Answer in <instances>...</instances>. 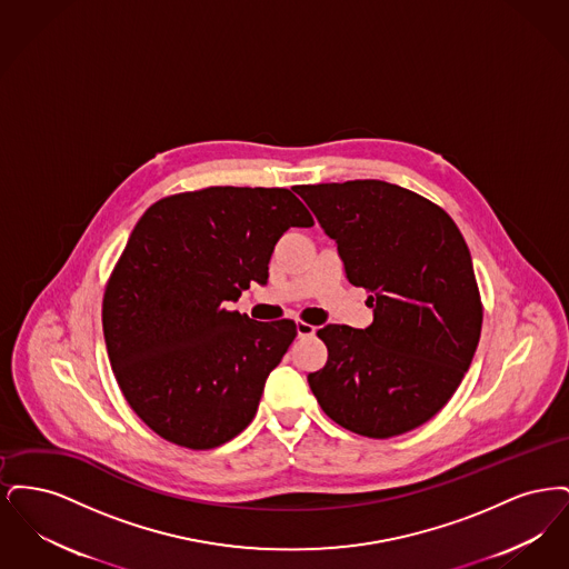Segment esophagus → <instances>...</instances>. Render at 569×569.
Masks as SVG:
<instances>
[{
    "label": "esophagus",
    "instance_id": "34e87169",
    "mask_svg": "<svg viewBox=\"0 0 569 569\" xmlns=\"http://www.w3.org/2000/svg\"><path fill=\"white\" fill-rule=\"evenodd\" d=\"M297 335L300 339L313 337L316 335V326L307 325V322H297Z\"/></svg>",
    "mask_w": 569,
    "mask_h": 569
}]
</instances>
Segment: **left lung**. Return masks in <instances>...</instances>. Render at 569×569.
Returning <instances> with one entry per match:
<instances>
[{
    "label": "left lung",
    "mask_w": 569,
    "mask_h": 569,
    "mask_svg": "<svg viewBox=\"0 0 569 569\" xmlns=\"http://www.w3.org/2000/svg\"><path fill=\"white\" fill-rule=\"evenodd\" d=\"M343 271L373 309L365 330L326 325L325 369L307 381L326 416L352 433H407L450 401L482 330L471 253L427 198L376 181L298 186Z\"/></svg>",
    "instance_id": "obj_1"
}]
</instances>
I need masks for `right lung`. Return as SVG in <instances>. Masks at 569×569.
I'll list each match as a JSON object with an SVG mask.
<instances>
[{
  "instance_id": "1",
  "label": "right lung",
  "mask_w": 569,
  "mask_h": 569,
  "mask_svg": "<svg viewBox=\"0 0 569 569\" xmlns=\"http://www.w3.org/2000/svg\"><path fill=\"white\" fill-rule=\"evenodd\" d=\"M311 226L281 188L188 191L140 217L107 286L102 328L114 379L149 429L209 450L253 420L297 325L226 307L251 281L267 286L286 230Z\"/></svg>"
}]
</instances>
